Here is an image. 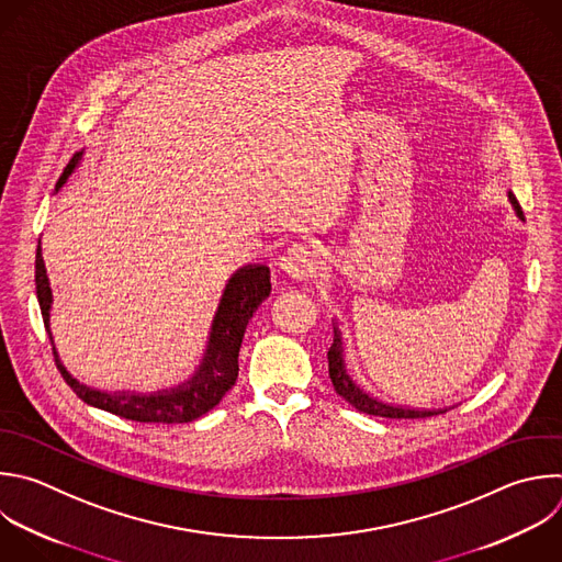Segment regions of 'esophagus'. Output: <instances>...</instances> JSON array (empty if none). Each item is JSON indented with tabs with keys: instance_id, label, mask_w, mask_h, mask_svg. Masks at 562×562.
I'll return each instance as SVG.
<instances>
[{
	"instance_id": "34e87169",
	"label": "esophagus",
	"mask_w": 562,
	"mask_h": 562,
	"mask_svg": "<svg viewBox=\"0 0 562 562\" xmlns=\"http://www.w3.org/2000/svg\"><path fill=\"white\" fill-rule=\"evenodd\" d=\"M322 265V254L315 245H293L282 256V271L293 280H308Z\"/></svg>"
}]
</instances>
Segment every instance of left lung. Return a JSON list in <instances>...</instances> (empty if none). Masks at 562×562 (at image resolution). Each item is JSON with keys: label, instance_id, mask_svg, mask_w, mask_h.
I'll use <instances>...</instances> for the list:
<instances>
[{"label": "left lung", "instance_id": "left-lung-1", "mask_svg": "<svg viewBox=\"0 0 562 562\" xmlns=\"http://www.w3.org/2000/svg\"><path fill=\"white\" fill-rule=\"evenodd\" d=\"M509 203L516 210V216L522 218V210H520V205H518V201L512 192H509ZM333 333H335V337H333V344L328 348V375H330L335 393L341 395L352 408H357L359 413L372 415V417H389V419H426V417H435V415L446 413V411H417V408L393 406V404H384L375 397H370L368 393H363L346 372L344 346H341L339 330L335 328Z\"/></svg>", "mask_w": 562, "mask_h": 562}]
</instances>
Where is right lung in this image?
<instances>
[{
    "mask_svg": "<svg viewBox=\"0 0 562 562\" xmlns=\"http://www.w3.org/2000/svg\"><path fill=\"white\" fill-rule=\"evenodd\" d=\"M81 158V151L70 158L64 173L59 176L57 190L66 182V178L72 173ZM35 284H37V300L44 317V326L48 330L50 344V304H53V291L46 276V265L42 258V245L37 247V260H35ZM271 293V273L265 265H254L236 271L223 293L221 306L216 311L210 344L205 350V357L196 370V375L173 389L158 395H136V393H101L90 386L79 384L70 372L59 361V355L53 344L55 363L61 372L66 384L77 393L81 402L88 406L101 408L105 413H112L123 419H132L138 424H187L203 417L214 406L221 404V400L232 391V386L238 380V352L245 337V328L249 319L254 317L256 308L269 297Z\"/></svg>",
    "mask_w": 562,
    "mask_h": 562,
    "instance_id": "1",
    "label": "right lung"
}]
</instances>
